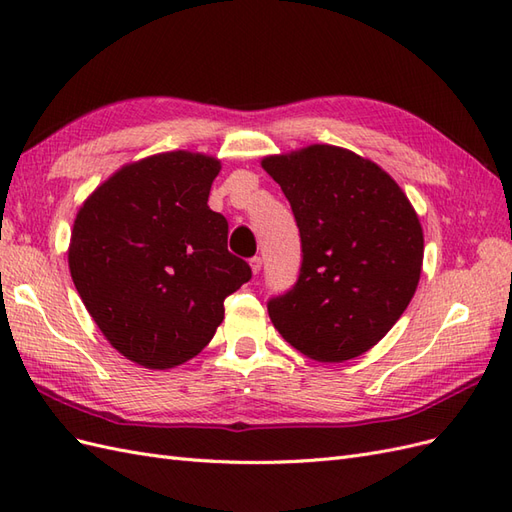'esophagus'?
<instances>
[{
	"label": "esophagus",
	"instance_id": "1",
	"mask_svg": "<svg viewBox=\"0 0 512 512\" xmlns=\"http://www.w3.org/2000/svg\"><path fill=\"white\" fill-rule=\"evenodd\" d=\"M250 267H252V273H254V275H258V273H260V269H262V258H260V256L250 258Z\"/></svg>",
	"mask_w": 512,
	"mask_h": 512
}]
</instances>
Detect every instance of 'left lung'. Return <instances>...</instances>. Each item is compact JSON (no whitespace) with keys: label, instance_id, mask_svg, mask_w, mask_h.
<instances>
[{"label":"left lung","instance_id":"1","mask_svg":"<svg viewBox=\"0 0 512 512\" xmlns=\"http://www.w3.org/2000/svg\"><path fill=\"white\" fill-rule=\"evenodd\" d=\"M301 232L297 284L269 301L286 342L320 363L374 348L412 301L423 267V228L397 181L335 145L262 158Z\"/></svg>","mask_w":512,"mask_h":512}]
</instances>
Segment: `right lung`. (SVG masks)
I'll return each instance as SVG.
<instances>
[{"mask_svg":"<svg viewBox=\"0 0 512 512\" xmlns=\"http://www.w3.org/2000/svg\"><path fill=\"white\" fill-rule=\"evenodd\" d=\"M220 168L205 153H156L121 166L76 213L72 282L108 344L136 365L194 359L222 324L224 299L252 277L207 205Z\"/></svg>","mask_w":512,"mask_h":512,"instance_id":"right-lung-1","label":"right lung"}]
</instances>
